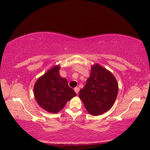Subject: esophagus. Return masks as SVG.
Instances as JSON below:
<instances>
[{
  "mask_svg": "<svg viewBox=\"0 0 150 150\" xmlns=\"http://www.w3.org/2000/svg\"><path fill=\"white\" fill-rule=\"evenodd\" d=\"M74 90H75L76 93H77V94L79 93V88L78 87H76V88L74 89Z\"/></svg>",
  "mask_w": 150,
  "mask_h": 150,
  "instance_id": "34e87169",
  "label": "esophagus"
}]
</instances>
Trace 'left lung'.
Segmentation results:
<instances>
[{
    "instance_id": "1",
    "label": "left lung",
    "mask_w": 150,
    "mask_h": 150,
    "mask_svg": "<svg viewBox=\"0 0 150 150\" xmlns=\"http://www.w3.org/2000/svg\"><path fill=\"white\" fill-rule=\"evenodd\" d=\"M119 86L114 75L98 64L91 66L90 75L79 96L91 115H100L111 109L117 97Z\"/></svg>"
}]
</instances>
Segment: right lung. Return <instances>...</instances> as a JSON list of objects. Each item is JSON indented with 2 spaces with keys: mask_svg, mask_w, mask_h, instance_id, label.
<instances>
[{
  "mask_svg": "<svg viewBox=\"0 0 150 150\" xmlns=\"http://www.w3.org/2000/svg\"><path fill=\"white\" fill-rule=\"evenodd\" d=\"M60 65H55L37 79L33 88L34 97L39 106L49 113H58L67 102L76 96L68 81L59 74Z\"/></svg>",
  "mask_w": 150,
  "mask_h": 150,
  "instance_id": "right-lung-1",
  "label": "right lung"
}]
</instances>
